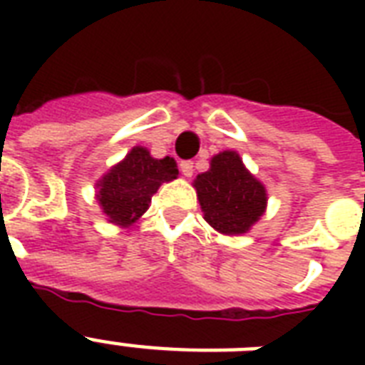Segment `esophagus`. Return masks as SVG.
<instances>
[{
	"label": "esophagus",
	"mask_w": 365,
	"mask_h": 365,
	"mask_svg": "<svg viewBox=\"0 0 365 365\" xmlns=\"http://www.w3.org/2000/svg\"><path fill=\"white\" fill-rule=\"evenodd\" d=\"M180 170L185 178L193 176V163L191 160H182V165H180Z\"/></svg>",
	"instance_id": "1"
}]
</instances>
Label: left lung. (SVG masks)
<instances>
[{"label":"left lung","mask_w":365,"mask_h":365,"mask_svg":"<svg viewBox=\"0 0 365 365\" xmlns=\"http://www.w3.org/2000/svg\"><path fill=\"white\" fill-rule=\"evenodd\" d=\"M193 187L206 223L222 235L248 233L267 210L265 185L231 149L212 157L210 168L195 178Z\"/></svg>","instance_id":"left-lung-1"}]
</instances>
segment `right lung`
I'll return each mask as SVG.
<instances>
[{"label":"right lung","mask_w":365,"mask_h":365,"mask_svg":"<svg viewBox=\"0 0 365 365\" xmlns=\"http://www.w3.org/2000/svg\"><path fill=\"white\" fill-rule=\"evenodd\" d=\"M178 174V165L172 157L155 159L148 148L134 145L125 159L111 166L96 182L100 210L117 227H130L148 212L157 189L176 180Z\"/></svg>","instance_id":"right-lung-1"}]
</instances>
